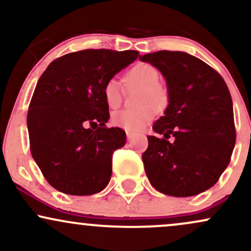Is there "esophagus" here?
Returning <instances> with one entry per match:
<instances>
[{"instance_id": "1", "label": "esophagus", "mask_w": 251, "mask_h": 251, "mask_svg": "<svg viewBox=\"0 0 251 251\" xmlns=\"http://www.w3.org/2000/svg\"><path fill=\"white\" fill-rule=\"evenodd\" d=\"M126 137H127V140H128V142H131V140L133 139V138H134V134H133V133H131V132H127V133H126Z\"/></svg>"}]
</instances>
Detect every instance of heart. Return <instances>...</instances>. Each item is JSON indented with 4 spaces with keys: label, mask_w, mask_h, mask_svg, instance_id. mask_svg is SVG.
<instances>
[{
    "label": "heart",
    "mask_w": 251,
    "mask_h": 251,
    "mask_svg": "<svg viewBox=\"0 0 251 251\" xmlns=\"http://www.w3.org/2000/svg\"><path fill=\"white\" fill-rule=\"evenodd\" d=\"M129 87H142L137 109H122L112 114V123L117 127L129 132H139L153 120L155 109L163 108L168 101L166 92L159 85V73L149 63H138L126 74ZM103 98L109 108L119 107L123 101V88L117 79H111L103 86Z\"/></svg>",
    "instance_id": "obj_1"
}]
</instances>
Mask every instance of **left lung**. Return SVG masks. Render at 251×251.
I'll return each instance as SVG.
<instances>
[{"mask_svg": "<svg viewBox=\"0 0 251 251\" xmlns=\"http://www.w3.org/2000/svg\"><path fill=\"white\" fill-rule=\"evenodd\" d=\"M162 73L169 103L142 158L150 183L174 197L212 188L229 165L235 148L234 109L226 81L214 68L184 51L140 55ZM172 136L174 141H169Z\"/></svg>", "mask_w": 251, "mask_h": 251, "instance_id": "left-lung-1", "label": "left lung"}]
</instances>
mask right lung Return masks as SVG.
I'll list each match as a JSON object with an SVG mask.
<instances>
[{"mask_svg": "<svg viewBox=\"0 0 251 251\" xmlns=\"http://www.w3.org/2000/svg\"><path fill=\"white\" fill-rule=\"evenodd\" d=\"M138 56L137 50H80L54 60L40 76L27 116L30 151L57 191L87 196L107 186L112 154L126 134L106 127L103 86Z\"/></svg>", "mask_w": 251, "mask_h": 251, "instance_id": "1", "label": "right lung"}]
</instances>
